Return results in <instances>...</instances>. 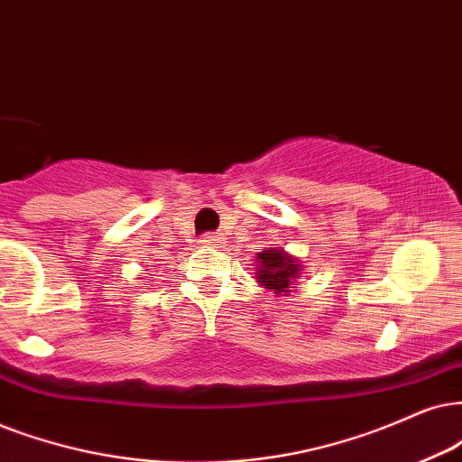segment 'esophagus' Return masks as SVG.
Wrapping results in <instances>:
<instances>
[{
  "instance_id": "1",
  "label": "esophagus",
  "mask_w": 462,
  "mask_h": 462,
  "mask_svg": "<svg viewBox=\"0 0 462 462\" xmlns=\"http://www.w3.org/2000/svg\"><path fill=\"white\" fill-rule=\"evenodd\" d=\"M221 241V235H204L202 245H217Z\"/></svg>"
}]
</instances>
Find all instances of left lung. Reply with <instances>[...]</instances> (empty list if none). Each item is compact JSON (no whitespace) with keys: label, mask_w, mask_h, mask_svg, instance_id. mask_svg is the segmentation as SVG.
Listing matches in <instances>:
<instances>
[{"label":"left lung","mask_w":462,"mask_h":462,"mask_svg":"<svg viewBox=\"0 0 462 462\" xmlns=\"http://www.w3.org/2000/svg\"><path fill=\"white\" fill-rule=\"evenodd\" d=\"M258 282L274 294L288 296L291 285L300 274V264L282 247H268L258 254Z\"/></svg>","instance_id":"8db88e82"}]
</instances>
